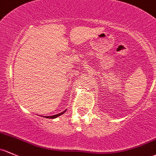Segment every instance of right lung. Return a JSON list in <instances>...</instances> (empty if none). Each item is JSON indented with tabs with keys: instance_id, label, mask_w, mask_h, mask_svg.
<instances>
[{
	"instance_id": "1",
	"label": "right lung",
	"mask_w": 156,
	"mask_h": 156,
	"mask_svg": "<svg viewBox=\"0 0 156 156\" xmlns=\"http://www.w3.org/2000/svg\"><path fill=\"white\" fill-rule=\"evenodd\" d=\"M65 111H66V110H65ZM65 111H64V112H61V113H59V114H57V115H52V116H45L44 118H51V119H53V118H57V117H58L59 116V115H62V114H64L65 112Z\"/></svg>"
}]
</instances>
